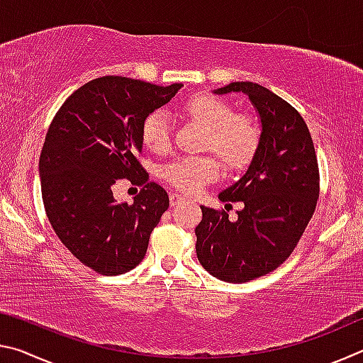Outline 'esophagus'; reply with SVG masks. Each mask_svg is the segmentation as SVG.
<instances>
[{"instance_id":"obj_1","label":"esophagus","mask_w":363,"mask_h":363,"mask_svg":"<svg viewBox=\"0 0 363 363\" xmlns=\"http://www.w3.org/2000/svg\"><path fill=\"white\" fill-rule=\"evenodd\" d=\"M182 201H186V199H184V196H181L179 194H171V196H169V203H171V206L181 205Z\"/></svg>"}]
</instances>
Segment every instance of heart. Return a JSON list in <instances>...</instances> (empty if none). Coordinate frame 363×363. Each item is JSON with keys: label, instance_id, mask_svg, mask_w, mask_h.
I'll return each mask as SVG.
<instances>
[{"label": "heart", "instance_id": "b5f03b06", "mask_svg": "<svg viewBox=\"0 0 363 363\" xmlns=\"http://www.w3.org/2000/svg\"><path fill=\"white\" fill-rule=\"evenodd\" d=\"M182 110L190 118L206 128L205 145L210 147L229 168H243L259 145V128L247 115L232 113L225 101L211 94H195ZM143 143L153 152H163L169 145V123L163 112L145 116L140 128ZM219 174L218 160L211 155L184 157L163 168V177L182 192L195 194Z\"/></svg>", "mask_w": 363, "mask_h": 363}]
</instances>
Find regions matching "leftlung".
<instances>
[{
    "instance_id": "8db88e82",
    "label": "left lung",
    "mask_w": 363,
    "mask_h": 363,
    "mask_svg": "<svg viewBox=\"0 0 363 363\" xmlns=\"http://www.w3.org/2000/svg\"><path fill=\"white\" fill-rule=\"evenodd\" d=\"M214 94L243 93L259 118V145L220 201H243L238 219L201 206L196 257L208 272L243 284L277 269L293 253L314 214L318 167L307 125L294 107L264 86L233 82Z\"/></svg>"
}]
</instances>
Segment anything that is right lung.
Here are the masks:
<instances>
[{
    "mask_svg": "<svg viewBox=\"0 0 363 363\" xmlns=\"http://www.w3.org/2000/svg\"><path fill=\"white\" fill-rule=\"evenodd\" d=\"M181 83L157 86L102 77L67 99L49 126L40 157L41 195L49 223L67 250L102 275L125 274L144 259L152 230L168 210L163 187L147 184L138 162L140 128ZM146 184L133 204L116 202V179Z\"/></svg>",
    "mask_w": 363,
    "mask_h": 363,
    "instance_id": "add662e5",
    "label": "right lung"
}]
</instances>
